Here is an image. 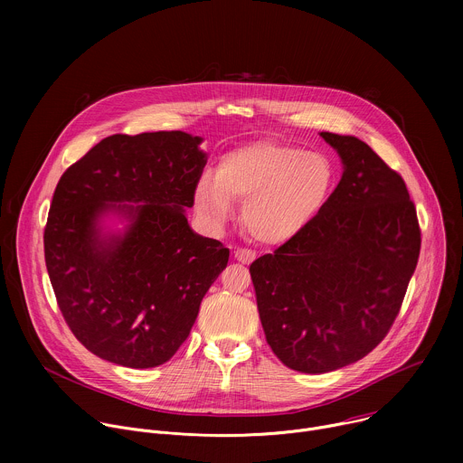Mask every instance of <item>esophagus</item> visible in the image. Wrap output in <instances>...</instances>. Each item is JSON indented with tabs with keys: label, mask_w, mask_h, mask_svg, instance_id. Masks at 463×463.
I'll list each match as a JSON object with an SVG mask.
<instances>
[{
	"label": "esophagus",
	"mask_w": 463,
	"mask_h": 463,
	"mask_svg": "<svg viewBox=\"0 0 463 463\" xmlns=\"http://www.w3.org/2000/svg\"><path fill=\"white\" fill-rule=\"evenodd\" d=\"M234 258L241 263H250L256 258V252L250 249H236L234 250Z\"/></svg>",
	"instance_id": "obj_1"
}]
</instances>
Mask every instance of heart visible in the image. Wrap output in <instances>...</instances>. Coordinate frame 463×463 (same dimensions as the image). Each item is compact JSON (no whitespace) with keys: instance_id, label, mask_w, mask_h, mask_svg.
Listing matches in <instances>:
<instances>
[{"instance_id":"1","label":"heart","mask_w":463,"mask_h":463,"mask_svg":"<svg viewBox=\"0 0 463 463\" xmlns=\"http://www.w3.org/2000/svg\"><path fill=\"white\" fill-rule=\"evenodd\" d=\"M335 181L327 156L280 141H256L225 154L214 175L197 181L195 205L213 223H223L232 202L243 203V227L254 240L284 243L322 213Z\"/></svg>"}]
</instances>
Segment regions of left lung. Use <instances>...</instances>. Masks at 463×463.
I'll list each match as a JSON object with an SVG mask.
<instances>
[{
    "mask_svg": "<svg viewBox=\"0 0 463 463\" xmlns=\"http://www.w3.org/2000/svg\"><path fill=\"white\" fill-rule=\"evenodd\" d=\"M320 136L345 165L337 188L309 227L249 268L268 345L304 373L352 364L386 337L421 247L403 177L361 139Z\"/></svg>",
    "mask_w": 463,
    "mask_h": 463,
    "instance_id": "obj_1",
    "label": "left lung"
}]
</instances>
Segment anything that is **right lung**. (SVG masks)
Segmentation results:
<instances>
[{
    "label": "right lung",
    "mask_w": 463,
    "mask_h": 463,
    "mask_svg": "<svg viewBox=\"0 0 463 463\" xmlns=\"http://www.w3.org/2000/svg\"><path fill=\"white\" fill-rule=\"evenodd\" d=\"M200 143L183 131L117 134L54 188L43 231L49 280L65 324L100 359L128 368L166 363L227 268L229 249L192 232L184 216L207 165ZM106 210L132 220L124 237L98 236Z\"/></svg>",
    "instance_id": "obj_1"
}]
</instances>
